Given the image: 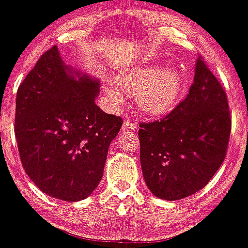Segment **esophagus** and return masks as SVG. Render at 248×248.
<instances>
[{"instance_id":"1","label":"esophagus","mask_w":248,"mask_h":248,"mask_svg":"<svg viewBox=\"0 0 248 248\" xmlns=\"http://www.w3.org/2000/svg\"><path fill=\"white\" fill-rule=\"evenodd\" d=\"M136 128H138V126H136V124L132 120V119H127V120H124V124H122V129H124V132H133Z\"/></svg>"}]
</instances>
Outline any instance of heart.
<instances>
[{"instance_id":"obj_1","label":"heart","mask_w":248,"mask_h":248,"mask_svg":"<svg viewBox=\"0 0 248 248\" xmlns=\"http://www.w3.org/2000/svg\"><path fill=\"white\" fill-rule=\"evenodd\" d=\"M118 82L124 91L136 93V102L150 115H163L175 107L183 90V76L175 67L144 66L120 76ZM108 98L121 101V95L112 84L105 86Z\"/></svg>"}]
</instances>
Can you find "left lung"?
<instances>
[{"instance_id": "obj_1", "label": "left lung", "mask_w": 248, "mask_h": 248, "mask_svg": "<svg viewBox=\"0 0 248 248\" xmlns=\"http://www.w3.org/2000/svg\"><path fill=\"white\" fill-rule=\"evenodd\" d=\"M226 93L203 57L186 98L161 120L140 122V160L147 186L166 201L203 189L226 156L231 133Z\"/></svg>"}]
</instances>
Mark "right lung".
<instances>
[{"instance_id":"add662e5","label":"right lung","mask_w":248,"mask_h":248,"mask_svg":"<svg viewBox=\"0 0 248 248\" xmlns=\"http://www.w3.org/2000/svg\"><path fill=\"white\" fill-rule=\"evenodd\" d=\"M98 93V80L66 66L56 45L19 85V157L31 181L51 197L81 201L101 181L108 147L124 120L96 106Z\"/></svg>"}]
</instances>
